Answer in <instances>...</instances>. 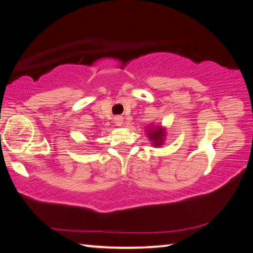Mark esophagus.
<instances>
[{
  "label": "esophagus",
  "instance_id": "obj_1",
  "mask_svg": "<svg viewBox=\"0 0 253 253\" xmlns=\"http://www.w3.org/2000/svg\"><path fill=\"white\" fill-rule=\"evenodd\" d=\"M115 124H116L117 126H123V124H124V118L122 117V116H117V117H115Z\"/></svg>",
  "mask_w": 253,
  "mask_h": 253
}]
</instances>
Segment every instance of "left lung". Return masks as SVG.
<instances>
[{"mask_svg":"<svg viewBox=\"0 0 253 253\" xmlns=\"http://www.w3.org/2000/svg\"><path fill=\"white\" fill-rule=\"evenodd\" d=\"M145 131H146L148 139L151 140L154 147H160L162 145H164L166 138V127L152 124V125H149L146 128Z\"/></svg>","mask_w":253,"mask_h":253,"instance_id":"obj_1","label":"left lung"}]
</instances>
